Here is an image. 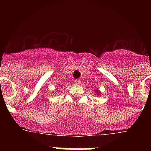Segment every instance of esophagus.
<instances>
[{"label":"esophagus","instance_id":"obj_1","mask_svg":"<svg viewBox=\"0 0 151 151\" xmlns=\"http://www.w3.org/2000/svg\"><path fill=\"white\" fill-rule=\"evenodd\" d=\"M81 80L80 79H75L74 80V83L76 84V85H80L81 84Z\"/></svg>","mask_w":151,"mask_h":151}]
</instances>
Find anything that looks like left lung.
<instances>
[{
    "mask_svg": "<svg viewBox=\"0 0 151 151\" xmlns=\"http://www.w3.org/2000/svg\"><path fill=\"white\" fill-rule=\"evenodd\" d=\"M95 93L97 94V95H99V94H100V92H99V91H98V90H96Z\"/></svg>",
    "mask_w": 151,
    "mask_h": 151,
    "instance_id": "1",
    "label": "left lung"
}]
</instances>
